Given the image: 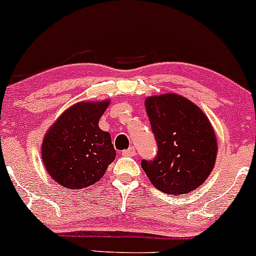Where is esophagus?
Listing matches in <instances>:
<instances>
[{
    "label": "esophagus",
    "instance_id": "esophagus-1",
    "mask_svg": "<svg viewBox=\"0 0 256 256\" xmlns=\"http://www.w3.org/2000/svg\"><path fill=\"white\" fill-rule=\"evenodd\" d=\"M136 154H137V152H136V150H134V146H130V148H128V150H124V151L122 152V156H125V157L136 156Z\"/></svg>",
    "mask_w": 256,
    "mask_h": 256
}]
</instances>
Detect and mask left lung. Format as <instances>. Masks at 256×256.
<instances>
[{"mask_svg":"<svg viewBox=\"0 0 256 256\" xmlns=\"http://www.w3.org/2000/svg\"><path fill=\"white\" fill-rule=\"evenodd\" d=\"M145 108L158 151L142 168L154 188L183 195L198 188L214 168L218 143L208 118L177 94L148 96Z\"/></svg>","mask_w":256,"mask_h":256,"instance_id":"8db88e82","label":"left lung"}]
</instances>
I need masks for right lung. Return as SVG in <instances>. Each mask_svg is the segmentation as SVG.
Returning a JSON list of instances; mask_svg holds the SVG:
<instances>
[{"instance_id":"obj_1","label":"right lung","mask_w":256,"mask_h":256,"mask_svg":"<svg viewBox=\"0 0 256 256\" xmlns=\"http://www.w3.org/2000/svg\"><path fill=\"white\" fill-rule=\"evenodd\" d=\"M108 102H80L62 113L42 144V160L56 182L82 189L99 180L114 160L111 136L99 128Z\"/></svg>"}]
</instances>
